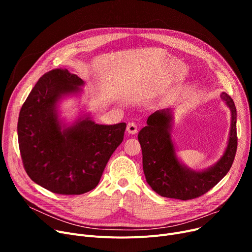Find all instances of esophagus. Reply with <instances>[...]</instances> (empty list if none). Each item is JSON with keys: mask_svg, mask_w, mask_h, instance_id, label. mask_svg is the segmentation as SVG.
I'll return each instance as SVG.
<instances>
[{"mask_svg": "<svg viewBox=\"0 0 252 252\" xmlns=\"http://www.w3.org/2000/svg\"><path fill=\"white\" fill-rule=\"evenodd\" d=\"M127 133L130 135H135L138 133V126L136 123H129L126 126Z\"/></svg>", "mask_w": 252, "mask_h": 252, "instance_id": "esophagus-1", "label": "esophagus"}]
</instances>
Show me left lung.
<instances>
[{
	"label": "left lung",
	"mask_w": 252,
	"mask_h": 252,
	"mask_svg": "<svg viewBox=\"0 0 252 252\" xmlns=\"http://www.w3.org/2000/svg\"><path fill=\"white\" fill-rule=\"evenodd\" d=\"M232 113L228 146L220 159L202 171H195L182 164L177 158L170 138L173 114L170 109L158 110L147 119V126L138 135L143 154V170L149 186L162 197L189 200L199 197L224 177L230 170L237 151V112L233 99L221 93Z\"/></svg>",
	"instance_id": "8db88e82"
}]
</instances>
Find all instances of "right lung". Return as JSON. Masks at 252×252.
Wrapping results in <instances>:
<instances>
[{
    "label": "right lung",
    "mask_w": 252,
    "mask_h": 252,
    "mask_svg": "<svg viewBox=\"0 0 252 252\" xmlns=\"http://www.w3.org/2000/svg\"><path fill=\"white\" fill-rule=\"evenodd\" d=\"M83 85L67 69H53L38 79L19 113L18 144L26 174L56 194L81 195L96 188L125 136L126 123L104 126L81 117L70 126L61 125L58 101Z\"/></svg>",
    "instance_id": "obj_1"
}]
</instances>
